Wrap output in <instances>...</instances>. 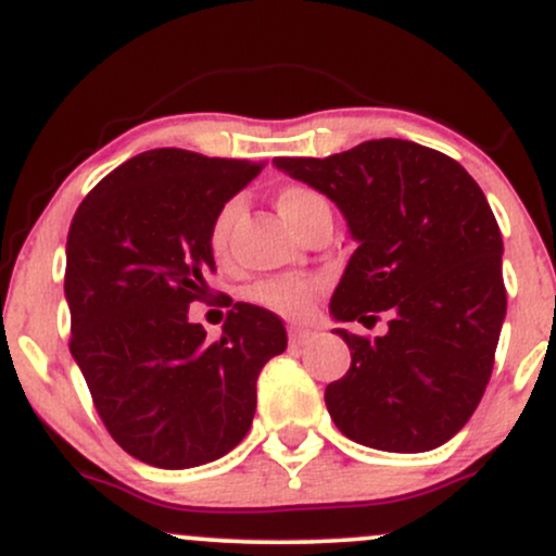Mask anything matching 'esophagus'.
I'll use <instances>...</instances> for the list:
<instances>
[{
    "instance_id": "34e87169",
    "label": "esophagus",
    "mask_w": 556,
    "mask_h": 556,
    "mask_svg": "<svg viewBox=\"0 0 556 556\" xmlns=\"http://www.w3.org/2000/svg\"><path fill=\"white\" fill-rule=\"evenodd\" d=\"M312 339H315V330L299 328V326L289 328V344H291V346H304V344H307V341H312Z\"/></svg>"
}]
</instances>
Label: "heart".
I'll list each match as a JSON object with an SVG mask.
<instances>
[{
	"label": "heart",
	"mask_w": 556,
	"mask_h": 556,
	"mask_svg": "<svg viewBox=\"0 0 556 556\" xmlns=\"http://www.w3.org/2000/svg\"><path fill=\"white\" fill-rule=\"evenodd\" d=\"M276 204L280 215L294 226L299 233L309 226L317 217L330 215L328 199L317 189L304 184H289L276 194ZM241 202L239 199H228L226 204H220V210L212 217L207 228V247L215 257H223L228 249L230 228H233L236 217H239ZM323 289L320 278L312 276H286V278H265L249 289V302L260 304V307L278 312L283 317H302L307 315L312 302H315L317 291Z\"/></svg>",
	"instance_id": "1"
}]
</instances>
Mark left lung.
<instances>
[{"label":"left lung","instance_id":"8db88e82","mask_svg":"<svg viewBox=\"0 0 556 556\" xmlns=\"http://www.w3.org/2000/svg\"><path fill=\"white\" fill-rule=\"evenodd\" d=\"M273 165L326 194L357 239L330 299L352 352L326 389L336 428L380 452H428L476 413L507 315L502 233L480 186L457 160L415 141L376 139L349 152L276 157Z\"/></svg>","mask_w":556,"mask_h":556}]
</instances>
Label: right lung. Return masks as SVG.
<instances>
[{
	"label": "right lung",
	"mask_w": 556,
	"mask_h": 556,
	"mask_svg": "<svg viewBox=\"0 0 556 556\" xmlns=\"http://www.w3.org/2000/svg\"><path fill=\"white\" fill-rule=\"evenodd\" d=\"M262 165L149 149L99 180L71 223V354L104 428L147 465L228 454L252 426L260 370L286 349L280 317L247 302L215 341L189 323V304L210 296L212 217Z\"/></svg>",
	"instance_id": "obj_1"
}]
</instances>
